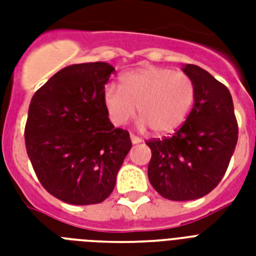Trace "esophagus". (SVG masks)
Returning <instances> with one entry per match:
<instances>
[{"instance_id": "esophagus-1", "label": "esophagus", "mask_w": 256, "mask_h": 256, "mask_svg": "<svg viewBox=\"0 0 256 256\" xmlns=\"http://www.w3.org/2000/svg\"><path fill=\"white\" fill-rule=\"evenodd\" d=\"M130 138H132V144H140V142H142V140H140V136H134V134H132V136H130Z\"/></svg>"}]
</instances>
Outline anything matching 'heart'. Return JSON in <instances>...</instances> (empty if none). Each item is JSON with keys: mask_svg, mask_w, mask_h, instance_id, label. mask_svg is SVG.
I'll list each match as a JSON object with an SVG mask.
<instances>
[{"mask_svg": "<svg viewBox=\"0 0 256 256\" xmlns=\"http://www.w3.org/2000/svg\"><path fill=\"white\" fill-rule=\"evenodd\" d=\"M104 106L116 126L128 124L136 116V106L142 116L140 128L156 134H168L183 124L195 100L194 81L182 72L168 68L144 66L126 72L120 77V88L106 85Z\"/></svg>", "mask_w": 256, "mask_h": 256, "instance_id": "b5f03b06", "label": "heart"}]
</instances>
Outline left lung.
Listing matches in <instances>:
<instances>
[{
    "label": "left lung",
    "mask_w": 256,
    "mask_h": 256,
    "mask_svg": "<svg viewBox=\"0 0 256 256\" xmlns=\"http://www.w3.org/2000/svg\"><path fill=\"white\" fill-rule=\"evenodd\" d=\"M182 70L194 81L192 110L172 136L146 142L152 150L148 180L170 200H192L214 190L238 142L228 88L196 65H183Z\"/></svg>",
    "instance_id": "left-lung-1"
}]
</instances>
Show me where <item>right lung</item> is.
<instances>
[{"mask_svg": "<svg viewBox=\"0 0 256 256\" xmlns=\"http://www.w3.org/2000/svg\"><path fill=\"white\" fill-rule=\"evenodd\" d=\"M114 70L106 62L64 68L30 102L29 160L46 191L70 204L104 202L132 148L128 132L114 128L102 100Z\"/></svg>", "mask_w": 256, "mask_h": 256, "instance_id": "right-lung-1", "label": "right lung"}]
</instances>
